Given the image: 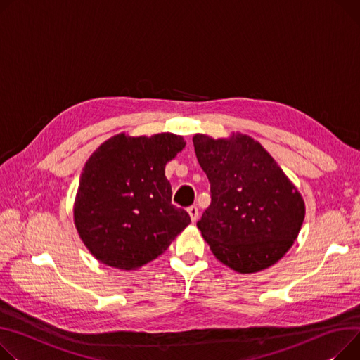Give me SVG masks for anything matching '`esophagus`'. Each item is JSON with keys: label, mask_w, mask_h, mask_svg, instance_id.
Segmentation results:
<instances>
[{"label": "esophagus", "mask_w": 360, "mask_h": 360, "mask_svg": "<svg viewBox=\"0 0 360 360\" xmlns=\"http://www.w3.org/2000/svg\"><path fill=\"white\" fill-rule=\"evenodd\" d=\"M188 214H189V217H191V221L193 223H195L197 220H198V208L195 207V205H191V207H188Z\"/></svg>", "instance_id": "obj_1"}]
</instances>
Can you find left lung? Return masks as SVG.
I'll return each instance as SVG.
<instances>
[{"instance_id":"left-lung-1","label":"left lung","mask_w":360,"mask_h":360,"mask_svg":"<svg viewBox=\"0 0 360 360\" xmlns=\"http://www.w3.org/2000/svg\"><path fill=\"white\" fill-rule=\"evenodd\" d=\"M211 186L197 227L212 255L240 274L266 269L297 240L305 204L275 159L248 134L193 137Z\"/></svg>"}]
</instances>
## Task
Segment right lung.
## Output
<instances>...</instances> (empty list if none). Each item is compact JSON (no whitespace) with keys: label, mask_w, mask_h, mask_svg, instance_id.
I'll return each instance as SVG.
<instances>
[{"label":"right lung","mask_w":360,"mask_h":360,"mask_svg":"<svg viewBox=\"0 0 360 360\" xmlns=\"http://www.w3.org/2000/svg\"><path fill=\"white\" fill-rule=\"evenodd\" d=\"M185 148L174 133H120L85 163L74 223L89 253L107 266L134 271L160 256L191 223L172 205L165 166Z\"/></svg>","instance_id":"add662e5"}]
</instances>
